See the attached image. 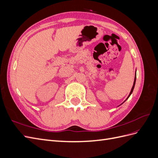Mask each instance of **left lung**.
Returning a JSON list of instances; mask_svg holds the SVG:
<instances>
[{"label": "left lung", "instance_id": "obj_1", "mask_svg": "<svg viewBox=\"0 0 158 158\" xmlns=\"http://www.w3.org/2000/svg\"><path fill=\"white\" fill-rule=\"evenodd\" d=\"M136 75H135V82H134L133 86H132V89H131V93H130V94H129V95H128V97L127 98V99L129 98V96H130L131 94L132 93V91H133V89H134V88H135V82H136Z\"/></svg>", "mask_w": 158, "mask_h": 158}]
</instances>
